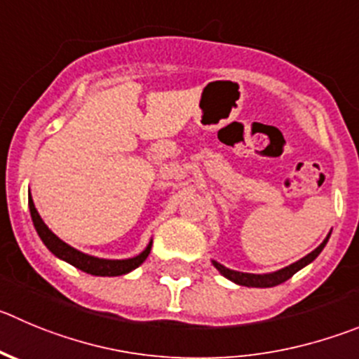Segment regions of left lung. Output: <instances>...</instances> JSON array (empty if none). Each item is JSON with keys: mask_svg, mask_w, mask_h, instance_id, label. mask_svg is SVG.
Returning a JSON list of instances; mask_svg holds the SVG:
<instances>
[{"mask_svg": "<svg viewBox=\"0 0 359 359\" xmlns=\"http://www.w3.org/2000/svg\"><path fill=\"white\" fill-rule=\"evenodd\" d=\"M330 239V237H327ZM327 239L324 241L323 244H320L317 250H313L311 253H308L306 257H303L301 260H297V262L290 264L289 267H285V269L281 271H276V273L273 274H251V273H239V271H232V269H226L225 266H221V264L217 262H212L214 267H216L217 271H219L223 276H226L229 280L236 281L237 285H244V287H274V285H280V283H283V281H287L289 278H292L294 274L297 273L299 269H303L306 264H310L311 260H316L317 255H319L320 251H323V248L326 246Z\"/></svg>", "mask_w": 359, "mask_h": 359, "instance_id": "obj_1", "label": "left lung"}]
</instances>
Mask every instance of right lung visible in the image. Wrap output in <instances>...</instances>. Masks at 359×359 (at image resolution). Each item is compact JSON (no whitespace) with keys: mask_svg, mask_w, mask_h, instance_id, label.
I'll use <instances>...</instances> for the list:
<instances>
[{"mask_svg":"<svg viewBox=\"0 0 359 359\" xmlns=\"http://www.w3.org/2000/svg\"><path fill=\"white\" fill-rule=\"evenodd\" d=\"M28 203H29V212H32L33 225H35L42 243L46 244V246H48L56 257L63 259L65 262L72 264V266L78 267V269L85 271V273L93 274V276H120V274H126L129 273V271L136 269L138 266H142V264L145 262L147 257H149L152 243H150L149 246H147V250L143 251V253H140L138 257L127 259V260H104V259H95V257L85 255V253H81V251L74 250L72 246L63 243L62 239H58V237L48 229V225H46V223L42 221V217H40L39 210L35 209V203H33L32 196H29Z\"/></svg>","mask_w":359,"mask_h":359,"instance_id":"obj_1","label":"right lung"}]
</instances>
